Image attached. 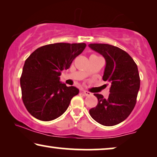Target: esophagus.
<instances>
[{
    "instance_id": "34e87169",
    "label": "esophagus",
    "mask_w": 157,
    "mask_h": 157,
    "mask_svg": "<svg viewBox=\"0 0 157 157\" xmlns=\"http://www.w3.org/2000/svg\"><path fill=\"white\" fill-rule=\"evenodd\" d=\"M82 94L85 96H91V93H90V92L88 91H85V90H83Z\"/></svg>"
}]
</instances>
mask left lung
I'll list each match as a JSON object with an SVG mask.
<instances>
[{"mask_svg": "<svg viewBox=\"0 0 157 157\" xmlns=\"http://www.w3.org/2000/svg\"><path fill=\"white\" fill-rule=\"evenodd\" d=\"M89 46L104 57L106 67L103 80L111 83L108 98L101 94H94L98 104L90 109L89 113L102 125H117L129 116L136 105L140 88L137 65L126 51L117 46L104 44H91Z\"/></svg>", "mask_w": 157, "mask_h": 157, "instance_id": "left-lung-1", "label": "left lung"}]
</instances>
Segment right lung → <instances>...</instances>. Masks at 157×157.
Masks as SVG:
<instances>
[{
  "mask_svg": "<svg viewBox=\"0 0 157 157\" xmlns=\"http://www.w3.org/2000/svg\"><path fill=\"white\" fill-rule=\"evenodd\" d=\"M86 46L84 43L46 45L25 60L20 79L22 99L36 119L48 121L59 117L68 109L71 98L78 94L77 88L61 83L59 76L61 71L70 68Z\"/></svg>",
  "mask_w": 157,
  "mask_h": 157,
  "instance_id": "right-lung-1",
  "label": "right lung"
}]
</instances>
